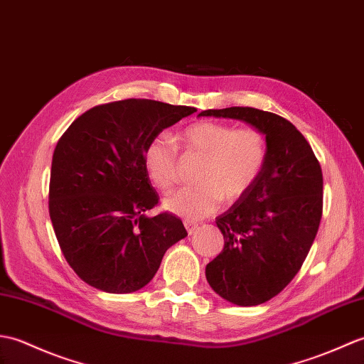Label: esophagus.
<instances>
[{
	"label": "esophagus",
	"mask_w": 364,
	"mask_h": 364,
	"mask_svg": "<svg viewBox=\"0 0 364 364\" xmlns=\"http://www.w3.org/2000/svg\"><path fill=\"white\" fill-rule=\"evenodd\" d=\"M183 225H185V229H187L188 235H191V233L195 232V230H196V228H198V224H196V223H193V221H183Z\"/></svg>",
	"instance_id": "34e87169"
}]
</instances>
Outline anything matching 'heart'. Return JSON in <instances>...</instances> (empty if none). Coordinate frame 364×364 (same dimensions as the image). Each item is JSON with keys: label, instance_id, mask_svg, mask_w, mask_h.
Returning <instances> with one entry per match:
<instances>
[{"label": "heart", "instance_id": "b5f03b06", "mask_svg": "<svg viewBox=\"0 0 364 364\" xmlns=\"http://www.w3.org/2000/svg\"><path fill=\"white\" fill-rule=\"evenodd\" d=\"M181 141L187 154L203 157L196 181L199 185L176 191L164 199L169 213L199 220L224 203H235L260 179L268 160V140L255 127H241L220 121H198L183 129ZM143 164L151 182L169 191L179 179V151L166 134L146 143Z\"/></svg>", "mask_w": 364, "mask_h": 364}]
</instances>
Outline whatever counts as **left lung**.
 I'll use <instances>...</instances> for the list:
<instances>
[{
	"label": "left lung",
	"mask_w": 364,
	"mask_h": 364,
	"mask_svg": "<svg viewBox=\"0 0 364 364\" xmlns=\"http://www.w3.org/2000/svg\"><path fill=\"white\" fill-rule=\"evenodd\" d=\"M199 117L241 119L268 140L260 179L216 218L224 247L205 268L210 287L225 301L260 305L294 279L309 255L322 216L321 165L305 136L271 112L228 107Z\"/></svg>",
	"instance_id": "8db88e82"
}]
</instances>
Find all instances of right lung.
<instances>
[{"instance_id":"1","label":"right lung","mask_w":364,"mask_h":364,"mask_svg":"<svg viewBox=\"0 0 364 364\" xmlns=\"http://www.w3.org/2000/svg\"><path fill=\"white\" fill-rule=\"evenodd\" d=\"M152 100L101 104L73 121L55 144L50 216L63 257L85 284L106 293L139 291L166 250L188 235L159 204L143 164L152 136L195 114Z\"/></svg>"}]
</instances>
